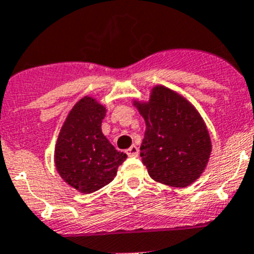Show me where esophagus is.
I'll list each match as a JSON object with an SVG mask.
<instances>
[{"instance_id": "34e87169", "label": "esophagus", "mask_w": 254, "mask_h": 254, "mask_svg": "<svg viewBox=\"0 0 254 254\" xmlns=\"http://www.w3.org/2000/svg\"><path fill=\"white\" fill-rule=\"evenodd\" d=\"M127 156H137V155H139V149H137L136 145H132V146H130L129 149L127 150Z\"/></svg>"}]
</instances>
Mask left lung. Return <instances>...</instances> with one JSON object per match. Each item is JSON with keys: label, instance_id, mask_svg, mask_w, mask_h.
<instances>
[{"label": "left lung", "instance_id": "1", "mask_svg": "<svg viewBox=\"0 0 254 254\" xmlns=\"http://www.w3.org/2000/svg\"><path fill=\"white\" fill-rule=\"evenodd\" d=\"M144 118L140 156L152 180L186 187L205 170L211 154L206 124L193 105L174 90L156 85L147 103L134 102Z\"/></svg>", "mask_w": 254, "mask_h": 254}]
</instances>
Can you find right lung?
Returning a JSON list of instances; mask_svg holds the SVG:
<instances>
[{
    "label": "right lung",
    "mask_w": 254,
    "mask_h": 254,
    "mask_svg": "<svg viewBox=\"0 0 254 254\" xmlns=\"http://www.w3.org/2000/svg\"><path fill=\"white\" fill-rule=\"evenodd\" d=\"M105 113L97 100L84 97L69 112L57 140V171L82 193H92L112 182L127 157L102 132Z\"/></svg>",
    "instance_id": "add662e5"
}]
</instances>
